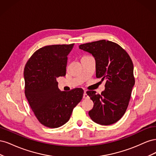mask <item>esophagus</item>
<instances>
[{
  "mask_svg": "<svg viewBox=\"0 0 156 156\" xmlns=\"http://www.w3.org/2000/svg\"><path fill=\"white\" fill-rule=\"evenodd\" d=\"M83 98L84 99H88L89 98V96H88V94L86 92H84L83 94Z\"/></svg>",
  "mask_w": 156,
  "mask_h": 156,
  "instance_id": "34e87169",
  "label": "esophagus"
}]
</instances>
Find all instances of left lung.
<instances>
[{"mask_svg": "<svg viewBox=\"0 0 156 156\" xmlns=\"http://www.w3.org/2000/svg\"><path fill=\"white\" fill-rule=\"evenodd\" d=\"M79 47L95 58L96 77L101 78V81L107 80L105 90L101 94L93 90L87 92L94 102L88 115L100 125L115 124L124 115L135 85L133 64L130 56L119 45L105 40Z\"/></svg>", "mask_w": 156, "mask_h": 156, "instance_id": "left-lung-1", "label": "left lung"}]
</instances>
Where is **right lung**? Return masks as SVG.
<instances>
[{
    "label": "right lung",
    "instance_id": "add662e5",
    "mask_svg": "<svg viewBox=\"0 0 156 156\" xmlns=\"http://www.w3.org/2000/svg\"><path fill=\"white\" fill-rule=\"evenodd\" d=\"M73 45L41 48L31 56L24 69L26 98L37 119L50 128L66 123L83 96L81 88L69 92L60 90L56 81V78L66 75L68 55Z\"/></svg>",
    "mask_w": 156,
    "mask_h": 156
}]
</instances>
